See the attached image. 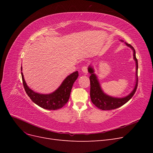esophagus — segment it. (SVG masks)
Segmentation results:
<instances>
[{"label":"esophagus","mask_w":153,"mask_h":153,"mask_svg":"<svg viewBox=\"0 0 153 153\" xmlns=\"http://www.w3.org/2000/svg\"><path fill=\"white\" fill-rule=\"evenodd\" d=\"M82 71H83V73L87 74L88 73V67L87 66H84L82 68Z\"/></svg>","instance_id":"1"}]
</instances>
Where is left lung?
Listing matches in <instances>:
<instances>
[{
  "instance_id": "obj_1",
  "label": "left lung",
  "mask_w": 153,
  "mask_h": 153,
  "mask_svg": "<svg viewBox=\"0 0 153 153\" xmlns=\"http://www.w3.org/2000/svg\"><path fill=\"white\" fill-rule=\"evenodd\" d=\"M126 45L128 47H130L133 50V58L136 62V75H138V61L136 58L135 50L131 45L126 43ZM88 71L91 73V76H89L91 89H90V96L92 103H93L96 107L102 110H110L119 108L120 106H123L130 100L133 96L135 94L138 86V78H137L136 85L133 91L126 97L122 98H112L105 94L103 91L101 90V87L100 85L99 82L97 79L96 76L94 74V70L91 67L88 68Z\"/></svg>"
}]
</instances>
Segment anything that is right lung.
Returning a JSON list of instances; mask_svg holds the SVG:
<instances>
[{"label": "right lung", "mask_w": 153, "mask_h": 153, "mask_svg": "<svg viewBox=\"0 0 153 153\" xmlns=\"http://www.w3.org/2000/svg\"><path fill=\"white\" fill-rule=\"evenodd\" d=\"M21 73L23 85L27 94L34 103L47 110H57L63 107L67 103L70 96L73 85L78 76V72L77 71L74 72L66 77L62 84L53 93L41 94L36 93L29 89L25 82L22 72Z\"/></svg>", "instance_id": "right-lung-1"}]
</instances>
